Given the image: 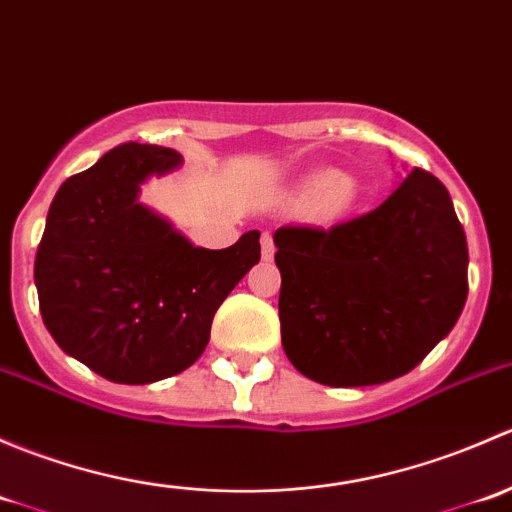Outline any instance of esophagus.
Listing matches in <instances>:
<instances>
[{
	"label": "esophagus",
	"mask_w": 512,
	"mask_h": 512,
	"mask_svg": "<svg viewBox=\"0 0 512 512\" xmlns=\"http://www.w3.org/2000/svg\"><path fill=\"white\" fill-rule=\"evenodd\" d=\"M260 245H262V260H272V257H275V240H272L270 232H262Z\"/></svg>",
	"instance_id": "34e87169"
}]
</instances>
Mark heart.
I'll return each mask as SVG.
<instances>
[{"mask_svg":"<svg viewBox=\"0 0 512 512\" xmlns=\"http://www.w3.org/2000/svg\"><path fill=\"white\" fill-rule=\"evenodd\" d=\"M297 203H309V215L319 223H334L344 218L359 200V185L352 175L337 170H314L304 175L294 188Z\"/></svg>","mask_w":512,"mask_h":512,"instance_id":"heart-1","label":"heart"}]
</instances>
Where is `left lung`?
Returning <instances> with one entry per match:
<instances>
[{
	"mask_svg": "<svg viewBox=\"0 0 512 512\" xmlns=\"http://www.w3.org/2000/svg\"><path fill=\"white\" fill-rule=\"evenodd\" d=\"M282 347L324 386L404 376L446 337L468 297L466 232L446 185L416 168L376 210L280 227Z\"/></svg>",
	"mask_w": 512,
	"mask_h": 512,
	"instance_id": "1",
	"label": "left lung"
}]
</instances>
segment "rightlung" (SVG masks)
<instances>
[{
  "mask_svg": "<svg viewBox=\"0 0 512 512\" xmlns=\"http://www.w3.org/2000/svg\"><path fill=\"white\" fill-rule=\"evenodd\" d=\"M183 163L173 148L123 143L59 188L34 282L46 329L66 354L116 384H153L198 361L232 287L260 262V232L225 250L195 247L141 185Z\"/></svg>",
  "mask_w": 512,
  "mask_h": 512,
  "instance_id": "obj_1",
  "label": "right lung"
}]
</instances>
